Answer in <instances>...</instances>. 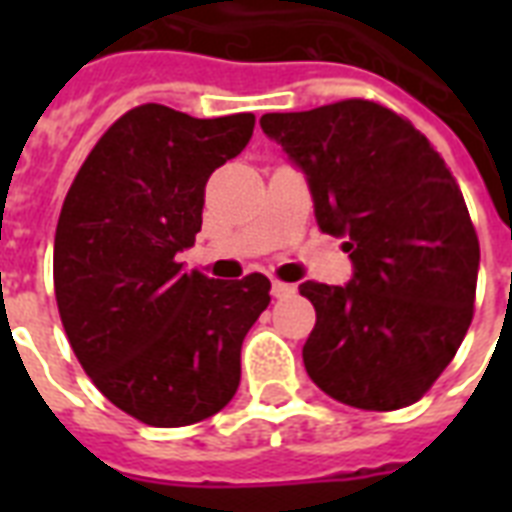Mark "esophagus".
Listing matches in <instances>:
<instances>
[{
	"label": "esophagus",
	"mask_w": 512,
	"mask_h": 512,
	"mask_svg": "<svg viewBox=\"0 0 512 512\" xmlns=\"http://www.w3.org/2000/svg\"><path fill=\"white\" fill-rule=\"evenodd\" d=\"M295 292H297L295 284H284V281H273L271 284L273 297H289V295H295Z\"/></svg>",
	"instance_id": "1"
}]
</instances>
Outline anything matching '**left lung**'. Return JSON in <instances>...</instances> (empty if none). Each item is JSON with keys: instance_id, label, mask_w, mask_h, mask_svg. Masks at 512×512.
Masks as SVG:
<instances>
[{"instance_id": "1", "label": "left lung", "mask_w": 512, "mask_h": 512, "mask_svg": "<svg viewBox=\"0 0 512 512\" xmlns=\"http://www.w3.org/2000/svg\"><path fill=\"white\" fill-rule=\"evenodd\" d=\"M305 172L324 233L345 236L353 279L300 284L316 308L305 372L327 396L393 412L425 396L473 319L476 228L457 180L412 122L372 100L265 114Z\"/></svg>"}]
</instances>
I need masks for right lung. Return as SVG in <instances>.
Instances as JSON below:
<instances>
[{
	"mask_svg": "<svg viewBox=\"0 0 512 512\" xmlns=\"http://www.w3.org/2000/svg\"><path fill=\"white\" fill-rule=\"evenodd\" d=\"M255 116L193 119L146 103L116 119L76 172L55 231V300L98 390L135 420L180 428L217 414L271 281L183 271L204 185L252 138Z\"/></svg>",
	"mask_w": 512,
	"mask_h": 512,
	"instance_id": "add662e5",
	"label": "right lung"
}]
</instances>
